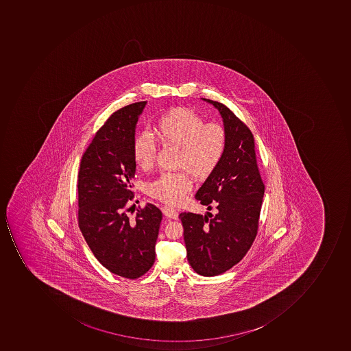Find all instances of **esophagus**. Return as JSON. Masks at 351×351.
<instances>
[{"mask_svg": "<svg viewBox=\"0 0 351 351\" xmlns=\"http://www.w3.org/2000/svg\"><path fill=\"white\" fill-rule=\"evenodd\" d=\"M162 213L165 214L167 217L172 218V219H177L178 218V211L175 208H170V206H163Z\"/></svg>", "mask_w": 351, "mask_h": 351, "instance_id": "1", "label": "esophagus"}]
</instances>
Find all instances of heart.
Returning <instances> with one entry per match:
<instances>
[{"label": "heart", "mask_w": 351, "mask_h": 351, "mask_svg": "<svg viewBox=\"0 0 351 351\" xmlns=\"http://www.w3.org/2000/svg\"><path fill=\"white\" fill-rule=\"evenodd\" d=\"M154 137L162 145L178 147L177 165L198 178L211 175L227 151V132L217 122H206L197 112L177 108L162 114L153 128ZM133 158L143 170H149L156 160V145L147 135H139L133 143ZM186 172H165L147 184L152 197L169 204H180L192 190Z\"/></svg>", "instance_id": "1"}]
</instances>
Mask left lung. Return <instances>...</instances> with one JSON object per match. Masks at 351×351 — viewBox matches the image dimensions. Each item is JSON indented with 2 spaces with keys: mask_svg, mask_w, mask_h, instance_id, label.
<instances>
[{
  "mask_svg": "<svg viewBox=\"0 0 351 351\" xmlns=\"http://www.w3.org/2000/svg\"><path fill=\"white\" fill-rule=\"evenodd\" d=\"M217 108L227 132V151L217 169L208 175L195 198L217 214L184 212L186 256L195 272L216 276L239 264L252 245L258 230L265 186L250 130L227 106L202 98Z\"/></svg>",
  "mask_w": 351,
  "mask_h": 351,
  "instance_id": "left-lung-1",
  "label": "left lung"
}]
</instances>
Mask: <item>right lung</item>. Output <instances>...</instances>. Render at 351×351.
<instances>
[{
	"instance_id": "right-lung-1",
	"label": "right lung",
	"mask_w": 351,
	"mask_h": 351,
	"mask_svg": "<svg viewBox=\"0 0 351 351\" xmlns=\"http://www.w3.org/2000/svg\"><path fill=\"white\" fill-rule=\"evenodd\" d=\"M147 101L120 108L97 132L81 159L79 228L99 263L110 272L136 280L151 269L162 213L145 204L135 218L125 206L134 198L133 143Z\"/></svg>"
}]
</instances>
